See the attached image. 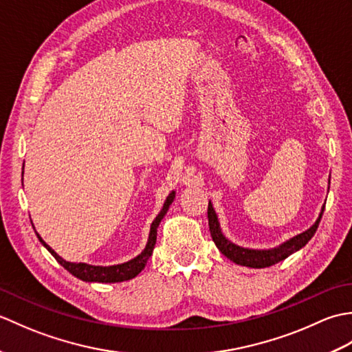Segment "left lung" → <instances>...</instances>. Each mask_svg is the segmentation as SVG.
Segmentation results:
<instances>
[{
  "label": "left lung",
  "instance_id": "8db88e82",
  "mask_svg": "<svg viewBox=\"0 0 352 352\" xmlns=\"http://www.w3.org/2000/svg\"><path fill=\"white\" fill-rule=\"evenodd\" d=\"M328 184H330V182H328ZM328 189H330V186H328ZM324 208H325V204L322 206V208H320L318 219L309 230H305L304 233L296 234L292 239H289V241L283 242L281 245L275 246V248H269V250L245 248V246L236 245L234 242H231L230 239L226 237V234L222 233L218 214H216V212H214L212 201H208L207 218H208V227H210V234H212L213 242L216 246H218V250L223 254V256L230 258L236 265L261 269V267H269L275 263H280L281 260L287 258L294 252L304 248V246L309 243L310 239L315 236L318 226L320 222V218H322V214H324Z\"/></svg>",
  "mask_w": 352,
  "mask_h": 352
}]
</instances>
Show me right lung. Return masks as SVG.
Here are the masks:
<instances>
[{
    "mask_svg": "<svg viewBox=\"0 0 352 352\" xmlns=\"http://www.w3.org/2000/svg\"><path fill=\"white\" fill-rule=\"evenodd\" d=\"M22 175H24V170H22ZM175 198V190H172L169 195L166 197L163 203L162 210L159 212V214L155 216V219L151 223V228H149V234H148V242L145 245L144 251H142L139 256H136L134 258L129 260V261H124V263H118V265H111V266H95V265H89V263H74V261H68L62 258L58 254L51 248V246L43 241L41 237V234L37 233L34 230V233L39 239L41 243L47 248L51 256L54 257L58 263H60L66 271L71 272L74 276H77V278L87 281V283H121V281H126V280H131L134 276H138L142 269L145 267L146 261L149 260L154 250V245L157 241V228H159L162 219L164 218V214L168 213L169 210V206L172 204V201ZM34 228V227H33Z\"/></svg>",
    "mask_w": 352,
    "mask_h": 352,
    "instance_id": "obj_1",
    "label": "right lung"
}]
</instances>
